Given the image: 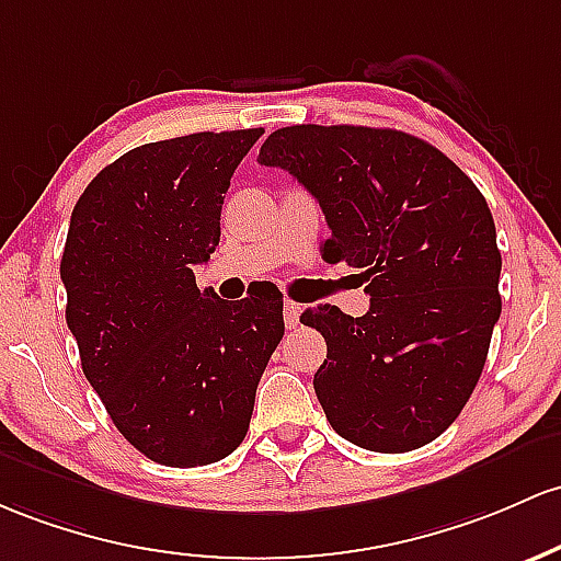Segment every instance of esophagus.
Masks as SVG:
<instances>
[{
	"mask_svg": "<svg viewBox=\"0 0 561 561\" xmlns=\"http://www.w3.org/2000/svg\"><path fill=\"white\" fill-rule=\"evenodd\" d=\"M300 322V306L295 300H285V324L287 330H295Z\"/></svg>",
	"mask_w": 561,
	"mask_h": 561,
	"instance_id": "34e87169",
	"label": "esophagus"
}]
</instances>
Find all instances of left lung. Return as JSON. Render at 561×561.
I'll use <instances>...</instances> for the list:
<instances>
[{"mask_svg":"<svg viewBox=\"0 0 561 561\" xmlns=\"http://www.w3.org/2000/svg\"><path fill=\"white\" fill-rule=\"evenodd\" d=\"M257 162L298 178L330 226L322 257L362 271L365 317L313 306L328 359L313 391L330 426L373 453L428 445L469 402L501 317L492 213L453 159L402 130L293 125Z\"/></svg>","mask_w":561,"mask_h":561,"instance_id":"1","label":"left lung"}]
</instances>
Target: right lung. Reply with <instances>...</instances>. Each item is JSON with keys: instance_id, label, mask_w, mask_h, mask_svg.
<instances>
[{"instance_id": "add662e5", "label": "right lung", "mask_w": 561, "mask_h": 561, "mask_svg": "<svg viewBox=\"0 0 561 561\" xmlns=\"http://www.w3.org/2000/svg\"><path fill=\"white\" fill-rule=\"evenodd\" d=\"M263 130L194 133L122 153L79 196L60 257L84 378L153 463L226 458L285 335L282 298L220 300L194 266L220 242L231 175Z\"/></svg>"}]
</instances>
